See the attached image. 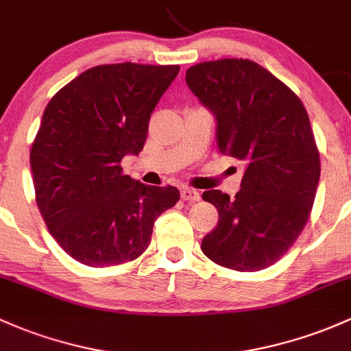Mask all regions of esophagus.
<instances>
[{
	"label": "esophagus",
	"mask_w": 351,
	"mask_h": 351,
	"mask_svg": "<svg viewBox=\"0 0 351 351\" xmlns=\"http://www.w3.org/2000/svg\"><path fill=\"white\" fill-rule=\"evenodd\" d=\"M180 197L187 202H195L201 199V194H199V191L192 189V187H184V189L180 191Z\"/></svg>",
	"instance_id": "obj_1"
}]
</instances>
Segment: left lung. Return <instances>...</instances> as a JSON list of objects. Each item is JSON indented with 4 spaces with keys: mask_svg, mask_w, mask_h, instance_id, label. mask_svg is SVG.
<instances>
[{
    "mask_svg": "<svg viewBox=\"0 0 351 351\" xmlns=\"http://www.w3.org/2000/svg\"><path fill=\"white\" fill-rule=\"evenodd\" d=\"M187 86L216 117L219 152L244 162L234 199L206 191L217 226L201 250L216 265L259 271L293 246L310 217L319 152L296 93L258 63L204 62L186 71Z\"/></svg>",
    "mask_w": 351,
    "mask_h": 351,
    "instance_id": "left-lung-1",
    "label": "left lung"
}]
</instances>
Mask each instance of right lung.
<instances>
[{
    "label": "right lung",
    "mask_w": 351,
    "mask_h": 351,
    "mask_svg": "<svg viewBox=\"0 0 351 351\" xmlns=\"http://www.w3.org/2000/svg\"><path fill=\"white\" fill-rule=\"evenodd\" d=\"M179 70L99 65L48 101L29 152L36 204L50 234L82 265L134 261L157 217L179 201L176 187L145 186L120 167L144 149L150 114Z\"/></svg>",
    "instance_id": "1"
}]
</instances>
